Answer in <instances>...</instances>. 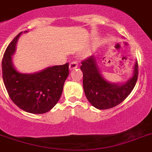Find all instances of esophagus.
Segmentation results:
<instances>
[{"label": "esophagus", "instance_id": "obj_1", "mask_svg": "<svg viewBox=\"0 0 152 152\" xmlns=\"http://www.w3.org/2000/svg\"><path fill=\"white\" fill-rule=\"evenodd\" d=\"M77 63L76 61H72V63L69 64V69L70 70H72V69H76V68H77Z\"/></svg>", "mask_w": 152, "mask_h": 152}]
</instances>
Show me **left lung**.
I'll use <instances>...</instances> for the list:
<instances>
[{
	"label": "left lung",
	"instance_id": "8db88e82",
	"mask_svg": "<svg viewBox=\"0 0 152 152\" xmlns=\"http://www.w3.org/2000/svg\"><path fill=\"white\" fill-rule=\"evenodd\" d=\"M96 57L91 56L81 63L83 86L89 103L99 110L114 107L122 103L135 86L138 77V63L135 62L133 76L122 83L107 81L101 74Z\"/></svg>",
	"mask_w": 152,
	"mask_h": 152
}]
</instances>
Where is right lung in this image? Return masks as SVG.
<instances>
[{"label": "right lung", "mask_w": 152, "mask_h": 152, "mask_svg": "<svg viewBox=\"0 0 152 152\" xmlns=\"http://www.w3.org/2000/svg\"><path fill=\"white\" fill-rule=\"evenodd\" d=\"M21 34L22 32L13 39L4 52L3 80L10 99L20 109L30 113H45L60 100L65 80L69 73V63L49 66L33 74L18 72L12 63V55Z\"/></svg>", "instance_id": "obj_1"}]
</instances>
